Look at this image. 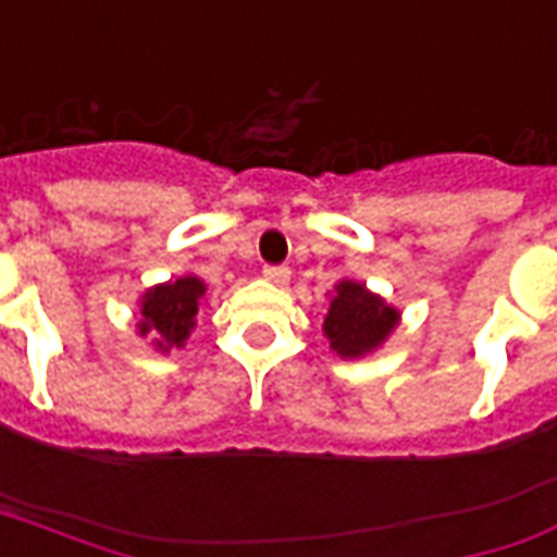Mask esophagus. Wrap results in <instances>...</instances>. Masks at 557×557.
<instances>
[{
	"label": "esophagus",
	"mask_w": 557,
	"mask_h": 557,
	"mask_svg": "<svg viewBox=\"0 0 557 557\" xmlns=\"http://www.w3.org/2000/svg\"><path fill=\"white\" fill-rule=\"evenodd\" d=\"M264 278L267 282L278 284V287H284V284L290 282V270H287V267H264Z\"/></svg>",
	"instance_id": "obj_1"
}]
</instances>
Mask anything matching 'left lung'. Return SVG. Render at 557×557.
<instances>
[{"mask_svg": "<svg viewBox=\"0 0 557 557\" xmlns=\"http://www.w3.org/2000/svg\"><path fill=\"white\" fill-rule=\"evenodd\" d=\"M400 313L392 305L366 290L360 282H343L334 287V299L325 313V331L331 351L339 357H363L381 346L398 325Z\"/></svg>", "mask_w": 557, "mask_h": 557, "instance_id": "left-lung-1", "label": "left lung"}]
</instances>
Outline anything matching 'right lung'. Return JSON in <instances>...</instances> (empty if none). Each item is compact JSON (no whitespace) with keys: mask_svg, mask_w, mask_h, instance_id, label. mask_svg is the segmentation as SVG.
I'll use <instances>...</instances> for the list:
<instances>
[{"mask_svg":"<svg viewBox=\"0 0 557 557\" xmlns=\"http://www.w3.org/2000/svg\"><path fill=\"white\" fill-rule=\"evenodd\" d=\"M202 296H206V284L197 275H183L174 282L150 287L141 296V319L136 322L139 337H153L157 351L183 348L197 322Z\"/></svg>","mask_w":557,"mask_h":557,"instance_id":"add662e5","label":"right lung"}]
</instances>
